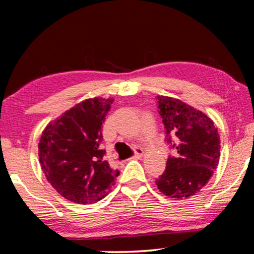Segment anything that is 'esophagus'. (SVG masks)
Masks as SVG:
<instances>
[{"label":"esophagus","mask_w":254,"mask_h":254,"mask_svg":"<svg viewBox=\"0 0 254 254\" xmlns=\"http://www.w3.org/2000/svg\"><path fill=\"white\" fill-rule=\"evenodd\" d=\"M143 152H144V150L141 147H135L134 148V156H133V158H136V159L141 158L142 156H143Z\"/></svg>","instance_id":"obj_1"}]
</instances>
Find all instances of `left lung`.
<instances>
[{
	"label": "left lung",
	"instance_id": "1",
	"mask_svg": "<svg viewBox=\"0 0 254 254\" xmlns=\"http://www.w3.org/2000/svg\"><path fill=\"white\" fill-rule=\"evenodd\" d=\"M166 143L176 149L156 185L166 196L183 199L195 195L217 169L220 135L213 120L182 100L157 96Z\"/></svg>",
	"mask_w": 254,
	"mask_h": 254
}]
</instances>
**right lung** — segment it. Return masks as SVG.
Listing matches in <instances>:
<instances>
[{
	"mask_svg": "<svg viewBox=\"0 0 254 254\" xmlns=\"http://www.w3.org/2000/svg\"><path fill=\"white\" fill-rule=\"evenodd\" d=\"M112 103L97 97L83 100L48 124L41 134V169L64 199L79 204L102 200L119 176V170L103 159L102 126Z\"/></svg>",
	"mask_w": 254,
	"mask_h": 254,
	"instance_id": "1",
	"label": "right lung"
}]
</instances>
